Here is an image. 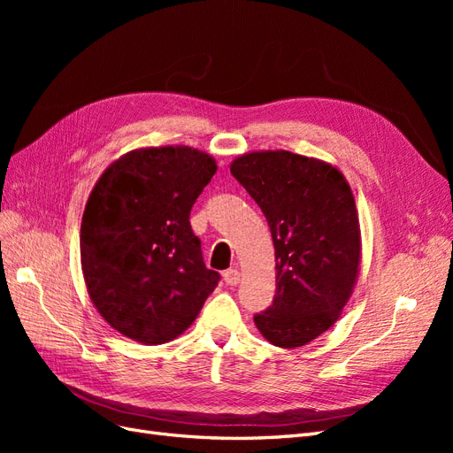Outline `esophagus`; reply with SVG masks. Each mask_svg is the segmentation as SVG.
I'll list each match as a JSON object with an SVG mask.
<instances>
[{
  "instance_id": "34e87169",
  "label": "esophagus",
  "mask_w": 453,
  "mask_h": 453,
  "mask_svg": "<svg viewBox=\"0 0 453 453\" xmlns=\"http://www.w3.org/2000/svg\"><path fill=\"white\" fill-rule=\"evenodd\" d=\"M223 278H225V283L226 285H238L240 283V270L238 268H230V270H226L225 273H223Z\"/></svg>"
}]
</instances>
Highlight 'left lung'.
I'll return each instance as SVG.
<instances>
[{
  "mask_svg": "<svg viewBox=\"0 0 453 453\" xmlns=\"http://www.w3.org/2000/svg\"><path fill=\"white\" fill-rule=\"evenodd\" d=\"M230 173L263 210L276 250V296L255 315L270 344L300 348L340 318L357 283L361 226L344 173L291 150H253Z\"/></svg>",
  "mask_w": 453,
  "mask_h": 453,
  "instance_id": "left-lung-1",
  "label": "left lung"
}]
</instances>
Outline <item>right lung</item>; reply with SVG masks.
Returning a JSON list of instances; mask_svg holds the SVG:
<instances>
[{"label": "right lung", "instance_id": "obj_1", "mask_svg": "<svg viewBox=\"0 0 453 453\" xmlns=\"http://www.w3.org/2000/svg\"><path fill=\"white\" fill-rule=\"evenodd\" d=\"M215 172L203 150L142 147L96 181L81 223V268L92 304L122 336L166 344L217 287L188 221Z\"/></svg>", "mask_w": 453, "mask_h": 453}]
</instances>
